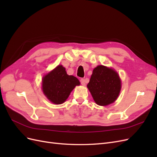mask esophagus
Returning a JSON list of instances; mask_svg holds the SVG:
<instances>
[{
    "label": "esophagus",
    "mask_w": 157,
    "mask_h": 157,
    "mask_svg": "<svg viewBox=\"0 0 157 157\" xmlns=\"http://www.w3.org/2000/svg\"><path fill=\"white\" fill-rule=\"evenodd\" d=\"M80 83H81V84L82 85V86H85V85H86V82H85V80L84 79L81 78V79H80Z\"/></svg>",
    "instance_id": "34e87169"
}]
</instances>
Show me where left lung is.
Here are the masks:
<instances>
[{"mask_svg":"<svg viewBox=\"0 0 157 157\" xmlns=\"http://www.w3.org/2000/svg\"><path fill=\"white\" fill-rule=\"evenodd\" d=\"M87 87L96 104L106 106L118 98L121 90V80L116 71L98 65L94 69Z\"/></svg>","mask_w":157,"mask_h":157,"instance_id":"1","label":"left lung"}]
</instances>
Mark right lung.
<instances>
[{
	"mask_svg": "<svg viewBox=\"0 0 157 157\" xmlns=\"http://www.w3.org/2000/svg\"><path fill=\"white\" fill-rule=\"evenodd\" d=\"M78 79L68 75L61 65L51 71L42 80V89L45 96L54 104L64 103L76 86H79Z\"/></svg>",
	"mask_w": 157,
	"mask_h": 157,
	"instance_id": "right-lung-1",
	"label": "right lung"
}]
</instances>
